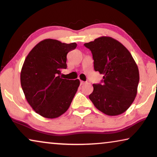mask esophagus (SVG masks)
I'll return each mask as SVG.
<instances>
[{
    "label": "esophagus",
    "mask_w": 157,
    "mask_h": 157,
    "mask_svg": "<svg viewBox=\"0 0 157 157\" xmlns=\"http://www.w3.org/2000/svg\"><path fill=\"white\" fill-rule=\"evenodd\" d=\"M85 82L84 81H80V83H81V85H83V83H84Z\"/></svg>",
    "instance_id": "1"
}]
</instances>
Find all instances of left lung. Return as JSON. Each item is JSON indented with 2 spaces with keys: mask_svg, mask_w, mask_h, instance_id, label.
Masks as SVG:
<instances>
[{
  "mask_svg": "<svg viewBox=\"0 0 157 157\" xmlns=\"http://www.w3.org/2000/svg\"><path fill=\"white\" fill-rule=\"evenodd\" d=\"M84 46L91 51L94 70L104 76L101 83L93 84L90 100L105 114H121L137 94L139 73L136 62L123 44L111 37L102 36Z\"/></svg>",
  "mask_w": 157,
  "mask_h": 157,
  "instance_id": "1",
  "label": "left lung"
}]
</instances>
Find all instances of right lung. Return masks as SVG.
<instances>
[{"instance_id": "obj_1", "label": "right lung", "mask_w": 157, "mask_h": 157, "mask_svg": "<svg viewBox=\"0 0 157 157\" xmlns=\"http://www.w3.org/2000/svg\"><path fill=\"white\" fill-rule=\"evenodd\" d=\"M76 46V43L45 39L25 58L21 72V87L30 106L42 117H59L71 104L80 81L63 78L60 75L61 69L67 68V53Z\"/></svg>"}]
</instances>
